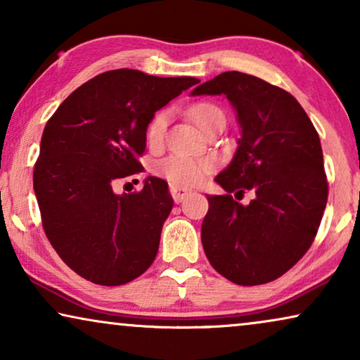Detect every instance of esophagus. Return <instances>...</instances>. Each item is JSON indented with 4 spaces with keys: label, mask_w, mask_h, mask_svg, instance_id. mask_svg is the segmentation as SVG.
Segmentation results:
<instances>
[{
    "label": "esophagus",
    "mask_w": 360,
    "mask_h": 360,
    "mask_svg": "<svg viewBox=\"0 0 360 360\" xmlns=\"http://www.w3.org/2000/svg\"><path fill=\"white\" fill-rule=\"evenodd\" d=\"M170 193L174 196L175 203H181L185 198H188V196L193 193L190 188H185V186H180V185H170Z\"/></svg>",
    "instance_id": "34e87169"
}]
</instances>
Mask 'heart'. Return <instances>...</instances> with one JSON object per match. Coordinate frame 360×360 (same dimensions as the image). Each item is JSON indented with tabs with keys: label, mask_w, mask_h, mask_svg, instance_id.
Returning a JSON list of instances; mask_svg holds the SVG:
<instances>
[{
	"label": "heart",
	"mask_w": 360,
	"mask_h": 360,
	"mask_svg": "<svg viewBox=\"0 0 360 360\" xmlns=\"http://www.w3.org/2000/svg\"><path fill=\"white\" fill-rule=\"evenodd\" d=\"M214 112H221L218 108L210 105V103H200L195 105L188 111V115L196 126L203 127L205 122L208 121L210 116ZM167 127V115L165 112H159L154 120L150 121L149 127H147V142L149 146L160 144L164 139ZM214 169V162L208 159V157H193L185 154H174L167 157L157 165V172L174 185H198L203 181L206 175Z\"/></svg>",
	"instance_id": "heart-1"
}]
</instances>
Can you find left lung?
<instances>
[{
    "instance_id": "8db88e82",
    "label": "left lung",
    "mask_w": 360,
    "mask_h": 360,
    "mask_svg": "<svg viewBox=\"0 0 360 360\" xmlns=\"http://www.w3.org/2000/svg\"><path fill=\"white\" fill-rule=\"evenodd\" d=\"M191 96L224 95L240 137L214 181L228 193L254 190L249 205L206 195V257L231 282L262 285L293 267L311 245L328 201L321 142L302 105L282 88L240 72L201 83Z\"/></svg>"
}]
</instances>
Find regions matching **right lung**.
Masks as SVG:
<instances>
[{"label": "right lung", "instance_id": "obj_1", "mask_svg": "<svg viewBox=\"0 0 360 360\" xmlns=\"http://www.w3.org/2000/svg\"><path fill=\"white\" fill-rule=\"evenodd\" d=\"M120 68L78 86L47 121L34 167L42 224L63 262L93 283L122 285L146 272L159 250L174 200L147 176L139 193L116 180L142 172L137 157L155 111L198 83Z\"/></svg>", "mask_w": 360, "mask_h": 360}]
</instances>
